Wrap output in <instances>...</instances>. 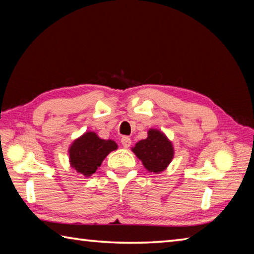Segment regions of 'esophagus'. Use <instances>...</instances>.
<instances>
[{
  "instance_id": "34e87169",
  "label": "esophagus",
  "mask_w": 254,
  "mask_h": 254,
  "mask_svg": "<svg viewBox=\"0 0 254 254\" xmlns=\"http://www.w3.org/2000/svg\"><path fill=\"white\" fill-rule=\"evenodd\" d=\"M120 141H122V145L125 148H128L131 145V139L128 136H124Z\"/></svg>"
}]
</instances>
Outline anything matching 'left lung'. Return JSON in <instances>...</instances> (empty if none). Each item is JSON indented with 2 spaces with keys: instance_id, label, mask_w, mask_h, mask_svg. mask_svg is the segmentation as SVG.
I'll use <instances>...</instances> for the list:
<instances>
[{
  "instance_id": "obj_1",
  "label": "left lung",
  "mask_w": 254,
  "mask_h": 254,
  "mask_svg": "<svg viewBox=\"0 0 254 254\" xmlns=\"http://www.w3.org/2000/svg\"><path fill=\"white\" fill-rule=\"evenodd\" d=\"M149 172H163L174 156V149L167 137L156 129H149L148 137L138 141L132 148Z\"/></svg>"
}]
</instances>
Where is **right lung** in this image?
Returning <instances> with one entry per match:
<instances>
[{
    "mask_svg": "<svg viewBox=\"0 0 254 254\" xmlns=\"http://www.w3.org/2000/svg\"><path fill=\"white\" fill-rule=\"evenodd\" d=\"M117 149L114 140L100 139L95 132H86L70 146V164L75 171L84 176H90L101 165L110 152Z\"/></svg>",
    "mask_w": 254,
    "mask_h": 254,
    "instance_id": "add662e5",
    "label": "right lung"
}]
</instances>
